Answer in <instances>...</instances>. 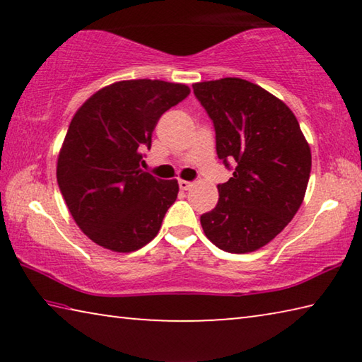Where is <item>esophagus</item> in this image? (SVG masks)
<instances>
[{
    "mask_svg": "<svg viewBox=\"0 0 362 362\" xmlns=\"http://www.w3.org/2000/svg\"><path fill=\"white\" fill-rule=\"evenodd\" d=\"M192 187H193L192 182H188V180H179V188L183 189V192H187V189H189Z\"/></svg>",
    "mask_w": 362,
    "mask_h": 362,
    "instance_id": "esophagus-1",
    "label": "esophagus"
}]
</instances>
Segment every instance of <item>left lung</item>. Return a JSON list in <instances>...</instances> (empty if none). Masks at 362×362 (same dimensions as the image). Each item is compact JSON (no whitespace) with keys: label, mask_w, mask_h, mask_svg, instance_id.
Masks as SVG:
<instances>
[{"label":"left lung","mask_w":362,"mask_h":362,"mask_svg":"<svg viewBox=\"0 0 362 362\" xmlns=\"http://www.w3.org/2000/svg\"><path fill=\"white\" fill-rule=\"evenodd\" d=\"M196 99L216 129V150L233 177L218 203L201 216L206 236L231 254L254 252L273 240L303 203L311 151L283 100L241 78L194 83Z\"/></svg>","instance_id":"left-lung-1"}]
</instances>
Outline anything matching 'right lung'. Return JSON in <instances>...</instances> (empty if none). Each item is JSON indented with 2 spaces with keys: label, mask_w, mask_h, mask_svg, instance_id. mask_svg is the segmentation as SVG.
<instances>
[{
  "label": "right lung",
  "mask_w": 362,
  "mask_h": 362,
  "mask_svg": "<svg viewBox=\"0 0 362 362\" xmlns=\"http://www.w3.org/2000/svg\"><path fill=\"white\" fill-rule=\"evenodd\" d=\"M189 89L159 79L110 84L73 116L57 159V183L89 240L115 252L148 244L177 199L179 183L144 173L158 119Z\"/></svg>",
  "instance_id": "add662e5"
}]
</instances>
